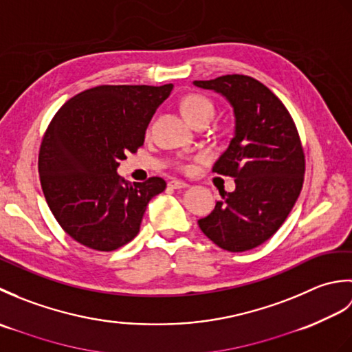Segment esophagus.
<instances>
[{"label": "esophagus", "mask_w": 352, "mask_h": 352, "mask_svg": "<svg viewBox=\"0 0 352 352\" xmlns=\"http://www.w3.org/2000/svg\"><path fill=\"white\" fill-rule=\"evenodd\" d=\"M168 186L170 189H184V188H188V183H184V182H180V180H172V182H169L168 183Z\"/></svg>", "instance_id": "34e87169"}]
</instances>
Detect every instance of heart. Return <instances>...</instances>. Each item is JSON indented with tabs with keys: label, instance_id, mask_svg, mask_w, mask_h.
<instances>
[{
	"label": "heart",
	"instance_id": "b5f03b06",
	"mask_svg": "<svg viewBox=\"0 0 352 352\" xmlns=\"http://www.w3.org/2000/svg\"><path fill=\"white\" fill-rule=\"evenodd\" d=\"M182 110L190 124L197 122L198 119H212L213 116L212 102L197 94L186 96L182 101Z\"/></svg>",
	"mask_w": 352,
	"mask_h": 352
}]
</instances>
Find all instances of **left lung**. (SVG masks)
Instances as JSON below:
<instances>
[{
  "mask_svg": "<svg viewBox=\"0 0 352 352\" xmlns=\"http://www.w3.org/2000/svg\"><path fill=\"white\" fill-rule=\"evenodd\" d=\"M227 100L234 133L213 170L234 177L236 189L223 192L199 228L219 248L243 252L276 233L294 208L304 182V153L287 109L260 81L222 76L193 81Z\"/></svg>",
  "mask_w": 352,
  "mask_h": 352,
  "instance_id": "1",
  "label": "left lung"
}]
</instances>
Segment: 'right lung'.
Returning a JSON list of instances; mask_svg holds the SVG:
<instances>
[{
	"instance_id": "obj_1",
	"label": "right lung",
	"mask_w": 352,
	"mask_h": 352,
	"mask_svg": "<svg viewBox=\"0 0 352 352\" xmlns=\"http://www.w3.org/2000/svg\"><path fill=\"white\" fill-rule=\"evenodd\" d=\"M174 85L98 86L66 101L45 133L39 175L50 210L74 241L113 251L138 236L160 177L130 184L118 175L126 153L144 145L155 110Z\"/></svg>"
}]
</instances>
